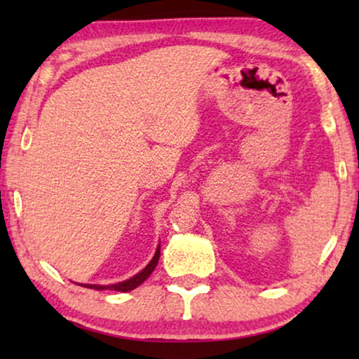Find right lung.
I'll use <instances>...</instances> for the list:
<instances>
[{
    "mask_svg": "<svg viewBox=\"0 0 359 359\" xmlns=\"http://www.w3.org/2000/svg\"><path fill=\"white\" fill-rule=\"evenodd\" d=\"M158 259H160V245H158V247H156V252L154 255V258L150 259V263L147 264V266L142 269L140 273H137L135 276L126 279V281H122V283L106 284V286H102V284H80V286H85V287H90V289H96V291H106V289H111V291H121V292L132 291V289H135L137 286H140V284L144 283L145 279L149 278L151 273H154L155 266H156V264H158Z\"/></svg>",
    "mask_w": 359,
    "mask_h": 359,
    "instance_id": "right-lung-1",
    "label": "right lung"
}]
</instances>
